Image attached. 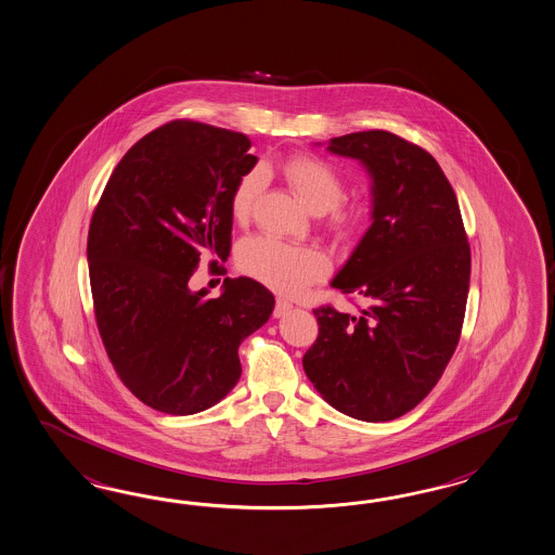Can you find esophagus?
<instances>
[{"label": "esophagus", "instance_id": "1", "mask_svg": "<svg viewBox=\"0 0 555 555\" xmlns=\"http://www.w3.org/2000/svg\"><path fill=\"white\" fill-rule=\"evenodd\" d=\"M294 306H292V301L285 298H278L275 301V310H273V315L275 318H284L285 313L289 312Z\"/></svg>", "mask_w": 555, "mask_h": 555}]
</instances>
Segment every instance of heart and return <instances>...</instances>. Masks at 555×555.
Returning a JSON list of instances; mask_svg holds the SVG:
<instances>
[{
	"label": "heart",
	"instance_id": "b5f03b06",
	"mask_svg": "<svg viewBox=\"0 0 555 555\" xmlns=\"http://www.w3.org/2000/svg\"><path fill=\"white\" fill-rule=\"evenodd\" d=\"M287 185L312 214H326L341 199L344 185L336 169L318 157L287 158L282 167ZM261 189L259 171H249L237 181L231 195V214L243 219L249 214ZM369 219L366 207H352L336 215L338 225L354 229ZM240 268L278 292L294 294L320 280L327 271V259L312 247H296L270 237H251L240 249Z\"/></svg>",
	"mask_w": 555,
	"mask_h": 555
}]
</instances>
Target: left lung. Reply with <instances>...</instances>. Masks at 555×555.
Instances as JSON below:
<instances>
[{
  "label": "left lung",
  "instance_id": "obj_1",
  "mask_svg": "<svg viewBox=\"0 0 555 555\" xmlns=\"http://www.w3.org/2000/svg\"><path fill=\"white\" fill-rule=\"evenodd\" d=\"M370 177V228L332 287L358 313L318 308L304 370L330 406L384 423L414 409L455 352L469 294L470 249L455 191L439 163L386 130L327 141Z\"/></svg>",
  "mask_w": 555,
  "mask_h": 555
}]
</instances>
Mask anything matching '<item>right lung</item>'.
I'll list each match as a JSON object with an SVG mask.
<instances>
[{"mask_svg":"<svg viewBox=\"0 0 555 555\" xmlns=\"http://www.w3.org/2000/svg\"><path fill=\"white\" fill-rule=\"evenodd\" d=\"M242 132L177 120L149 132L116 165L88 231L100 336L128 390L167 414H197L242 376L237 348L275 299L251 278L221 296L193 292L203 257L225 261L231 195L256 167Z\"/></svg>","mask_w":555,"mask_h":555,"instance_id":"obj_1","label":"right lung"}]
</instances>
